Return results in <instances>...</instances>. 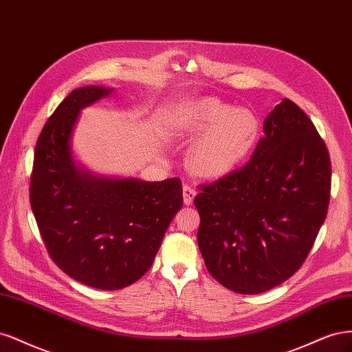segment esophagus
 I'll return each instance as SVG.
<instances>
[{"instance_id":"esophagus-1","label":"esophagus","mask_w":352,"mask_h":352,"mask_svg":"<svg viewBox=\"0 0 352 352\" xmlns=\"http://www.w3.org/2000/svg\"><path fill=\"white\" fill-rule=\"evenodd\" d=\"M196 190L192 188V186L191 184H184V187H183V197H184V205H191L192 203V200H195V197H196Z\"/></svg>"}]
</instances>
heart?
Segmentation results:
<instances>
[{
	"label": "heart",
	"mask_w": 352,
	"mask_h": 352,
	"mask_svg": "<svg viewBox=\"0 0 352 352\" xmlns=\"http://www.w3.org/2000/svg\"><path fill=\"white\" fill-rule=\"evenodd\" d=\"M260 121L252 109L232 108L205 98L195 102L177 124V134L197 139L190 152L192 171L205 178H221L232 173L254 149Z\"/></svg>",
	"instance_id": "heart-1"
}]
</instances>
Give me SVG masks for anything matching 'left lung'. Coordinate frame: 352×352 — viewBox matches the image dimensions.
<instances>
[{"label": "left lung", "mask_w": 352, "mask_h": 352, "mask_svg": "<svg viewBox=\"0 0 352 352\" xmlns=\"http://www.w3.org/2000/svg\"><path fill=\"white\" fill-rule=\"evenodd\" d=\"M263 130L250 161L195 197L205 265L238 294L269 291L296 274L331 199V157L305 112L285 98Z\"/></svg>", "instance_id": "left-lung-1"}]
</instances>
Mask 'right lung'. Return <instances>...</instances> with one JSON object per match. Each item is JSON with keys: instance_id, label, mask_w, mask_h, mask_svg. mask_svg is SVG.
I'll return each instance as SVG.
<instances>
[{"instance_id": "right-lung-1", "label": "right lung", "mask_w": 352, "mask_h": 352, "mask_svg": "<svg viewBox=\"0 0 352 352\" xmlns=\"http://www.w3.org/2000/svg\"><path fill=\"white\" fill-rule=\"evenodd\" d=\"M109 94L104 86L74 89L56 107L36 142L29 197L52 262L87 287L116 291L151 269L183 206V186L178 177L99 178L74 165L70 138L78 112Z\"/></svg>"}]
</instances>
